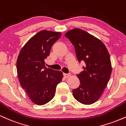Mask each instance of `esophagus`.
<instances>
[{"label":"esophagus","instance_id":"1","mask_svg":"<svg viewBox=\"0 0 126 126\" xmlns=\"http://www.w3.org/2000/svg\"><path fill=\"white\" fill-rule=\"evenodd\" d=\"M63 76L65 78H68L71 76V74H63Z\"/></svg>","mask_w":126,"mask_h":126}]
</instances>
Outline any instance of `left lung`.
<instances>
[{
    "label": "left lung",
    "instance_id": "left-lung-1",
    "mask_svg": "<svg viewBox=\"0 0 126 126\" xmlns=\"http://www.w3.org/2000/svg\"><path fill=\"white\" fill-rule=\"evenodd\" d=\"M65 36L74 46L79 63L84 61V71L77 75L80 85L72 90L79 103L90 105L98 100L110 79L112 67L110 57L103 42L81 29L68 31Z\"/></svg>",
    "mask_w": 126,
    "mask_h": 126
}]
</instances>
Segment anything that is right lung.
Masks as SVG:
<instances>
[{
    "label": "right lung",
    "mask_w": 126,
    "mask_h": 126,
    "mask_svg": "<svg viewBox=\"0 0 126 126\" xmlns=\"http://www.w3.org/2000/svg\"><path fill=\"white\" fill-rule=\"evenodd\" d=\"M61 32L43 30L32 36L20 50L16 68L20 85L37 105L47 104L54 98L63 72L45 66V60Z\"/></svg>",
    "instance_id": "1"
}]
</instances>
